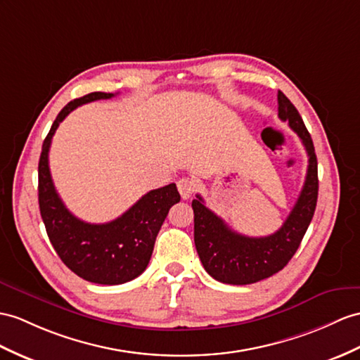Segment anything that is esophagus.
Wrapping results in <instances>:
<instances>
[{
    "mask_svg": "<svg viewBox=\"0 0 360 360\" xmlns=\"http://www.w3.org/2000/svg\"><path fill=\"white\" fill-rule=\"evenodd\" d=\"M177 189L180 192V195L183 200H188L192 194H194L195 189H197V185L195 181L192 179H188V177H183L177 181Z\"/></svg>",
    "mask_w": 360,
    "mask_h": 360,
    "instance_id": "obj_1",
    "label": "esophagus"
}]
</instances>
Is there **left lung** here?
<instances>
[{"label": "left lung", "mask_w": 360, "mask_h": 360, "mask_svg": "<svg viewBox=\"0 0 360 360\" xmlns=\"http://www.w3.org/2000/svg\"><path fill=\"white\" fill-rule=\"evenodd\" d=\"M278 116L283 122H288V127L302 140L309 155V168L292 212L275 233L241 235L207 209L200 195L192 200L194 241L201 264L210 276L224 284H253L283 270L300 248L316 209L319 181L313 140L301 114L283 91H278Z\"/></svg>", "instance_id": "obj_1"}]
</instances>
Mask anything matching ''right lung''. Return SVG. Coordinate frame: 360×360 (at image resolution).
<instances>
[{"mask_svg":"<svg viewBox=\"0 0 360 360\" xmlns=\"http://www.w3.org/2000/svg\"><path fill=\"white\" fill-rule=\"evenodd\" d=\"M112 96V93L94 91L68 102L44 140L38 165L39 210L51 246L77 276L103 285L124 284L143 274L166 215L171 206L180 201L177 186L171 183L150 191L125 214L103 224L79 220L63 203L49 168L51 137L60 122L79 105Z\"/></svg>","mask_w":360,"mask_h":360,"instance_id":"1","label":"right lung"}]
</instances>
